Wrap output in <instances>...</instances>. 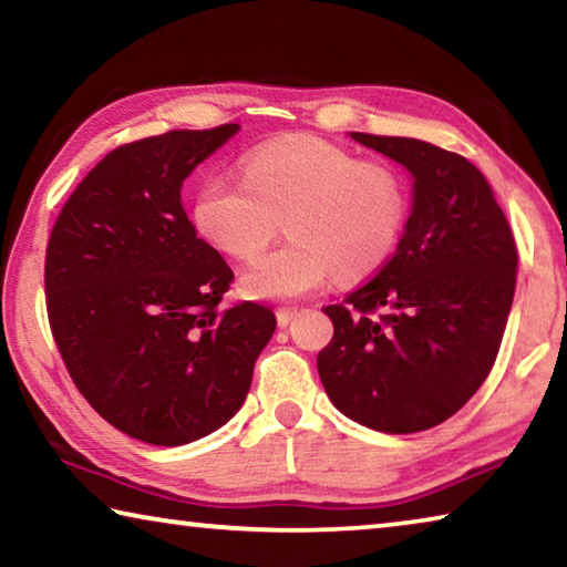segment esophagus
<instances>
[{
  "instance_id": "34e87169",
  "label": "esophagus",
  "mask_w": 567,
  "mask_h": 567,
  "mask_svg": "<svg viewBox=\"0 0 567 567\" xmlns=\"http://www.w3.org/2000/svg\"><path fill=\"white\" fill-rule=\"evenodd\" d=\"M275 315H277V324H280V328H287V324L297 318V310L295 307H280Z\"/></svg>"
}]
</instances>
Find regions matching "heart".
Returning <instances> with one entry per match:
<instances>
[{
  "label": "heart",
  "mask_w": 567,
  "mask_h": 567,
  "mask_svg": "<svg viewBox=\"0 0 567 567\" xmlns=\"http://www.w3.org/2000/svg\"><path fill=\"white\" fill-rule=\"evenodd\" d=\"M192 219L237 260L260 255L285 219L292 243L249 265L239 290L249 300H295L334 270L360 277L385 262L405 223V192L382 162L297 134L249 152L245 179H207Z\"/></svg>",
  "instance_id": "obj_1"
}]
</instances>
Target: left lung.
<instances>
[{"instance_id":"left-lung-1","label":"left lung","mask_w":567,"mask_h":567,"mask_svg":"<svg viewBox=\"0 0 567 567\" xmlns=\"http://www.w3.org/2000/svg\"><path fill=\"white\" fill-rule=\"evenodd\" d=\"M412 177L395 255L340 305L318 354L324 392L378 433H420L465 405L501 348L517 249L493 189L455 152L412 137L350 132Z\"/></svg>"}]
</instances>
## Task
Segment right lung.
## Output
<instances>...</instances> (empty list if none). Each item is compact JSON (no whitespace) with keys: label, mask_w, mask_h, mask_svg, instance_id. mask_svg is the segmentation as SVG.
Wrapping results in <instances>:
<instances>
[{"label":"right lung","mask_w":567,"mask_h":567,"mask_svg":"<svg viewBox=\"0 0 567 567\" xmlns=\"http://www.w3.org/2000/svg\"><path fill=\"white\" fill-rule=\"evenodd\" d=\"M237 132L175 130L110 152L47 245V312L66 370L142 443L187 445L223 427L277 328L270 307L219 310L233 270L182 207V182Z\"/></svg>","instance_id":"right-lung-1"}]
</instances>
